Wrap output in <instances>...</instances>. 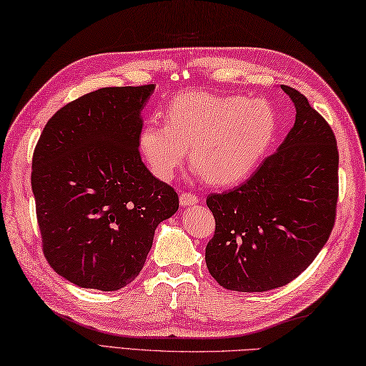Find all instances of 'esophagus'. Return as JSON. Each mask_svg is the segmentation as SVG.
Listing matches in <instances>:
<instances>
[{
  "mask_svg": "<svg viewBox=\"0 0 366 366\" xmlns=\"http://www.w3.org/2000/svg\"><path fill=\"white\" fill-rule=\"evenodd\" d=\"M179 201H181V206L182 207H189V206H195L198 203V197L195 193H181V197H179Z\"/></svg>",
  "mask_w": 366,
  "mask_h": 366,
  "instance_id": "esophagus-1",
  "label": "esophagus"
}]
</instances>
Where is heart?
<instances>
[{
	"instance_id": "heart-1",
	"label": "heart",
	"mask_w": 366,
	"mask_h": 366,
	"mask_svg": "<svg viewBox=\"0 0 366 366\" xmlns=\"http://www.w3.org/2000/svg\"><path fill=\"white\" fill-rule=\"evenodd\" d=\"M165 118H149L138 134L139 154L160 181L174 176L190 147V160L207 184H237L252 173L277 132L274 107L244 96L182 92L168 104Z\"/></svg>"
}]
</instances>
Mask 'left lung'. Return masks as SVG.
I'll return each mask as SVG.
<instances>
[{
  "mask_svg": "<svg viewBox=\"0 0 366 366\" xmlns=\"http://www.w3.org/2000/svg\"><path fill=\"white\" fill-rule=\"evenodd\" d=\"M294 126L244 184L206 203L215 234L206 264L217 283L264 292L297 278L332 232L338 199V149L330 126L297 89Z\"/></svg>",
  "mask_w": 366,
  "mask_h": 366,
  "instance_id": "8db88e82",
  "label": "left lung"
}]
</instances>
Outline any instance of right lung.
<instances>
[{"mask_svg":"<svg viewBox=\"0 0 366 366\" xmlns=\"http://www.w3.org/2000/svg\"><path fill=\"white\" fill-rule=\"evenodd\" d=\"M154 89L84 94L51 116L36 144L31 187L44 254L80 287L116 291L134 282L155 228L179 209L174 189L151 174L138 151Z\"/></svg>","mask_w":366,"mask_h":366,"instance_id":"right-lung-1","label":"right lung"}]
</instances>
